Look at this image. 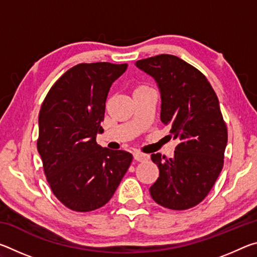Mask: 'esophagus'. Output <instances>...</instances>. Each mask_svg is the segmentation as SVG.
Listing matches in <instances>:
<instances>
[{
	"instance_id": "obj_1",
	"label": "esophagus",
	"mask_w": 257,
	"mask_h": 257,
	"mask_svg": "<svg viewBox=\"0 0 257 257\" xmlns=\"http://www.w3.org/2000/svg\"><path fill=\"white\" fill-rule=\"evenodd\" d=\"M134 159L136 160L137 162H144V161L149 159V155L143 153H134Z\"/></svg>"
}]
</instances>
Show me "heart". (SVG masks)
I'll list each match as a JSON object with an SVG mask.
<instances>
[{"label": "heart", "mask_w": 257, "mask_h": 257, "mask_svg": "<svg viewBox=\"0 0 257 257\" xmlns=\"http://www.w3.org/2000/svg\"><path fill=\"white\" fill-rule=\"evenodd\" d=\"M146 89H150L149 87L146 86H137L136 88H135V93H138V92H143V90H146ZM134 93V94H135Z\"/></svg>", "instance_id": "obj_1"}]
</instances>
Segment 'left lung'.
Masks as SVG:
<instances>
[{
    "mask_svg": "<svg viewBox=\"0 0 257 257\" xmlns=\"http://www.w3.org/2000/svg\"><path fill=\"white\" fill-rule=\"evenodd\" d=\"M135 64L154 78L161 121L179 141L172 159L151 155L160 170L151 196L163 207L187 210L206 197L222 170L228 133L219 99L206 77L178 56L161 54Z\"/></svg>",
    "mask_w": 257,
    "mask_h": 257,
    "instance_id": "8db88e82",
    "label": "left lung"
}]
</instances>
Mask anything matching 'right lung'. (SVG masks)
I'll use <instances>...</instances> for the list:
<instances>
[{"instance_id":"add662e5","label":"right lung","mask_w":257,"mask_h":257,"mask_svg":"<svg viewBox=\"0 0 257 257\" xmlns=\"http://www.w3.org/2000/svg\"><path fill=\"white\" fill-rule=\"evenodd\" d=\"M128 64L80 63L52 86L42 104L37 150L56 198L76 212H89L110 201L133 155L97 145L104 130L111 86Z\"/></svg>"}]
</instances>
